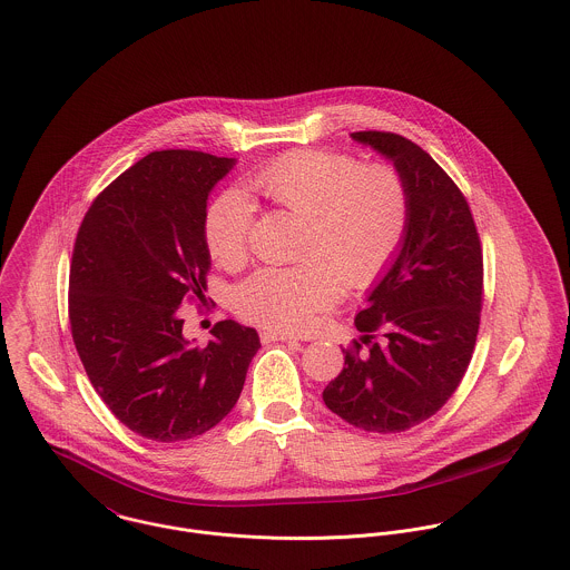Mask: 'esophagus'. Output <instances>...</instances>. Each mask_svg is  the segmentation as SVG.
I'll list each match as a JSON object with an SVG mask.
<instances>
[{
	"label": "esophagus",
	"instance_id": "esophagus-1",
	"mask_svg": "<svg viewBox=\"0 0 570 570\" xmlns=\"http://www.w3.org/2000/svg\"><path fill=\"white\" fill-rule=\"evenodd\" d=\"M261 340H263V344H269V342H296L294 335L278 333V331H263V333H261Z\"/></svg>",
	"mask_w": 570,
	"mask_h": 570
}]
</instances>
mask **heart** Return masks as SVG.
<instances>
[{
	"instance_id": "heart-1",
	"label": "heart",
	"mask_w": 570,
	"mask_h": 570,
	"mask_svg": "<svg viewBox=\"0 0 570 570\" xmlns=\"http://www.w3.org/2000/svg\"><path fill=\"white\" fill-rule=\"evenodd\" d=\"M250 187L276 207L303 215L298 255L289 267H263L235 294V309L261 326L305 331L337 303L340 278L363 289L401 250L412 200L392 165H362L355 156L292 150L259 167ZM255 205L242 189L222 191L205 215L210 257L224 267L248 259Z\"/></svg>"
}]
</instances>
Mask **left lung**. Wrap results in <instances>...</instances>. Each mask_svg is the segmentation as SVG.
Wrapping results in <instances>:
<instances>
[{
	"instance_id": "8db88e82",
	"label": "left lung",
	"mask_w": 570,
	"mask_h": 570,
	"mask_svg": "<svg viewBox=\"0 0 570 570\" xmlns=\"http://www.w3.org/2000/svg\"><path fill=\"white\" fill-rule=\"evenodd\" d=\"M351 137L401 171L412 217L401 250L355 315L362 333L355 351H346L344 370L322 399L363 431L396 433L435 414L466 372L479 331L483 255L466 198L431 156L392 132Z\"/></svg>"
}]
</instances>
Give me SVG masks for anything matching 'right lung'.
<instances>
[{
    "label": "right lung",
    "instance_id": "right-lung-1",
    "mask_svg": "<svg viewBox=\"0 0 570 570\" xmlns=\"http://www.w3.org/2000/svg\"><path fill=\"white\" fill-rule=\"evenodd\" d=\"M237 158L198 150L144 156L87 210L69 276L76 351L108 410L130 431L180 442L235 407L259 333L235 320L198 346L183 335L185 296L207 292L205 215Z\"/></svg>",
    "mask_w": 570,
    "mask_h": 570
}]
</instances>
